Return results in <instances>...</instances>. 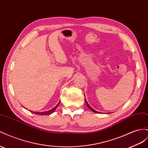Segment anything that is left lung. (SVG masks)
Listing matches in <instances>:
<instances>
[{
  "label": "left lung",
  "mask_w": 148,
  "mask_h": 148,
  "mask_svg": "<svg viewBox=\"0 0 148 148\" xmlns=\"http://www.w3.org/2000/svg\"><path fill=\"white\" fill-rule=\"evenodd\" d=\"M85 103H86V105H87V106H88V108H90V110H91V111H93V112H95V113H99L98 112V111H95V110L94 109H93V108H91V106H90V105H88V103H87V101H86V99H85Z\"/></svg>",
  "instance_id": "left-lung-1"
}]
</instances>
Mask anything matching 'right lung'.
I'll use <instances>...</instances> for the list:
<instances>
[{"label": "right lung", "instance_id": "1", "mask_svg": "<svg viewBox=\"0 0 148 148\" xmlns=\"http://www.w3.org/2000/svg\"><path fill=\"white\" fill-rule=\"evenodd\" d=\"M60 103V101H59V103L57 104V106H55V107L53 108H52V109L49 110V111H43V112H35V111H31V112H32V113H35V114H39V115H49V114H51V113L54 112L55 110L56 109H57V108L58 106Z\"/></svg>", "mask_w": 148, "mask_h": 148}]
</instances>
